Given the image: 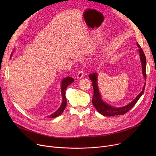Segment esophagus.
<instances>
[{"label":"esophagus","instance_id":"1","mask_svg":"<svg viewBox=\"0 0 156 156\" xmlns=\"http://www.w3.org/2000/svg\"><path fill=\"white\" fill-rule=\"evenodd\" d=\"M84 76V74H83V71H78L77 75H76V78H78V80L82 78Z\"/></svg>","mask_w":156,"mask_h":156}]
</instances>
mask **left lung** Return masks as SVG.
Here are the masks:
<instances>
[{
  "label": "left lung",
  "mask_w": 156,
  "mask_h": 156,
  "mask_svg": "<svg viewBox=\"0 0 156 156\" xmlns=\"http://www.w3.org/2000/svg\"><path fill=\"white\" fill-rule=\"evenodd\" d=\"M136 44L138 47L140 48L139 49V54H140V61L142 62V73L145 78V80H146V57L140 45H139L138 43H136ZM89 78L92 81V86L94 88V95L92 97L93 105H94V107L96 108L98 112L105 116H114L122 115V114L126 113L128 111H129L133 107L135 104L138 101V99H140V97L142 96V95L144 92L145 87V83L144 88L142 89V91L139 94L135 99L132 102H131L129 104H128L126 106H124V107L115 108V107H113V106L110 105L109 104L105 103L101 99V94L99 93V88H98V85H97V73L90 74V75H89Z\"/></svg>",
  "instance_id": "8db88e82"
}]
</instances>
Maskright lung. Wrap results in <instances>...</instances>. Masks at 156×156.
I'll return each instance as SVG.
<instances>
[{"label": "right lung", "mask_w": 156, "mask_h": 156, "mask_svg": "<svg viewBox=\"0 0 156 156\" xmlns=\"http://www.w3.org/2000/svg\"><path fill=\"white\" fill-rule=\"evenodd\" d=\"M73 81H74V79L71 77L65 78L62 80V83H61V94H62V104L60 106V108L58 109V110L56 111L54 113L51 114V115L48 116L47 118H55V117L59 116L62 113L64 109L66 108V104H67L66 98V95H65L66 89L68 86L71 83H73Z\"/></svg>", "instance_id": "1"}]
</instances>
